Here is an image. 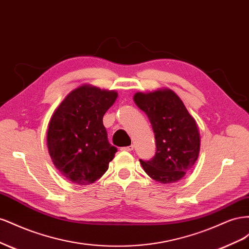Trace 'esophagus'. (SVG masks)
<instances>
[{"label":"esophagus","mask_w":249,"mask_h":249,"mask_svg":"<svg viewBox=\"0 0 249 249\" xmlns=\"http://www.w3.org/2000/svg\"><path fill=\"white\" fill-rule=\"evenodd\" d=\"M133 148H134L133 145H129V146L122 147V148H120V150H124V152H131V150H133Z\"/></svg>","instance_id":"obj_1"}]
</instances>
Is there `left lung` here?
Returning a JSON list of instances; mask_svg holds the SVG:
<instances>
[{
	"label": "left lung",
	"mask_w": 249,
	"mask_h": 249,
	"mask_svg": "<svg viewBox=\"0 0 249 249\" xmlns=\"http://www.w3.org/2000/svg\"><path fill=\"white\" fill-rule=\"evenodd\" d=\"M134 102L147 115L156 139L153 159L140 160L143 169L157 182H178L198 158L200 137L196 122L170 89L137 92Z\"/></svg>",
	"instance_id": "left-lung-1"
}]
</instances>
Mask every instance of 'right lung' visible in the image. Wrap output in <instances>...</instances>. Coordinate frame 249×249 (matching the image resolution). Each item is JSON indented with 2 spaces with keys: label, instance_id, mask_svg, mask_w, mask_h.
<instances>
[{
  "label": "right lung",
  "instance_id": "add662e5",
  "mask_svg": "<svg viewBox=\"0 0 249 249\" xmlns=\"http://www.w3.org/2000/svg\"><path fill=\"white\" fill-rule=\"evenodd\" d=\"M116 97L113 90L83 85L66 95L52 115L47 136L49 153L66 179L89 185L108 170L117 148L108 141L103 117Z\"/></svg>",
  "mask_w": 249,
  "mask_h": 249
}]
</instances>
